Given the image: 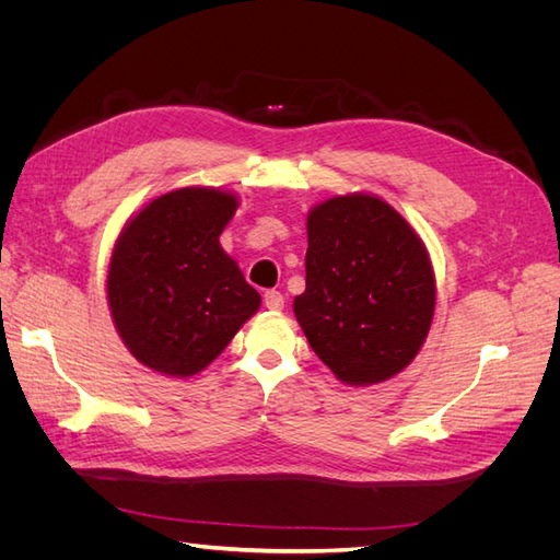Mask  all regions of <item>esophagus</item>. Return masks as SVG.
Listing matches in <instances>:
<instances>
[{
    "label": "esophagus",
    "mask_w": 560,
    "mask_h": 560,
    "mask_svg": "<svg viewBox=\"0 0 560 560\" xmlns=\"http://www.w3.org/2000/svg\"><path fill=\"white\" fill-rule=\"evenodd\" d=\"M264 306L268 311H282L284 308V296L280 292H276V290H268L264 294Z\"/></svg>",
    "instance_id": "34e87169"
}]
</instances>
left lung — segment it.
<instances>
[{"instance_id": "obj_1", "label": "left lung", "mask_w": 560, "mask_h": 560, "mask_svg": "<svg viewBox=\"0 0 560 560\" xmlns=\"http://www.w3.org/2000/svg\"><path fill=\"white\" fill-rule=\"evenodd\" d=\"M434 301L430 254L385 200L336 196L308 212L306 292L294 315L338 381L374 385L409 366Z\"/></svg>"}]
</instances>
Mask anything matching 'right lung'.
<instances>
[{
	"label": "right lung",
	"mask_w": 560,
	"mask_h": 560,
	"mask_svg": "<svg viewBox=\"0 0 560 560\" xmlns=\"http://www.w3.org/2000/svg\"><path fill=\"white\" fill-rule=\"evenodd\" d=\"M238 198L208 186L163 194L135 214L109 259L107 299L132 358L165 376L206 369L259 311L219 235Z\"/></svg>",
	"instance_id": "right-lung-1"
}]
</instances>
